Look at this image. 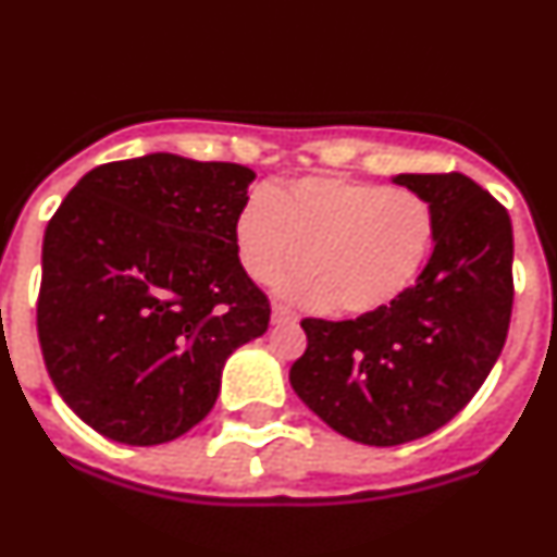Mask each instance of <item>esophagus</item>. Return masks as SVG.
<instances>
[{
    "label": "esophagus",
    "mask_w": 557,
    "mask_h": 557,
    "mask_svg": "<svg viewBox=\"0 0 557 557\" xmlns=\"http://www.w3.org/2000/svg\"><path fill=\"white\" fill-rule=\"evenodd\" d=\"M290 321H296L294 310L285 308V305H274V310H272V324H290Z\"/></svg>",
    "instance_id": "obj_1"
}]
</instances>
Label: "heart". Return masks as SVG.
Instances as JSON below:
<instances>
[{"mask_svg": "<svg viewBox=\"0 0 557 557\" xmlns=\"http://www.w3.org/2000/svg\"><path fill=\"white\" fill-rule=\"evenodd\" d=\"M434 236V208L423 195L346 175L274 186L249 197L236 216L249 277L274 283L308 263V274L285 280V294L346 315L396 302L423 272Z\"/></svg>", "mask_w": 557, "mask_h": 557, "instance_id": "1", "label": "heart"}]
</instances>
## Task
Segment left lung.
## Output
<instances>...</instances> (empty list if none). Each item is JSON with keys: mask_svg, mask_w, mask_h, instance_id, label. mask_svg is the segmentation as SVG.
Returning <instances> with one entry per match:
<instances>
[{"mask_svg": "<svg viewBox=\"0 0 557 557\" xmlns=\"http://www.w3.org/2000/svg\"><path fill=\"white\" fill-rule=\"evenodd\" d=\"M436 216L434 252L396 302L349 321L305 319L290 387L330 429L389 448L443 429L506 346L513 231L506 208L461 173H404Z\"/></svg>", "mask_w": 557, "mask_h": 557, "instance_id": "obj_1", "label": "left lung"}]
</instances>
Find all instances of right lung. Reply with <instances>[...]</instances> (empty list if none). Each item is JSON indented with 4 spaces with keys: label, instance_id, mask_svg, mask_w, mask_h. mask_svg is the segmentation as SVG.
<instances>
[{
    "label": "right lung",
    "instance_id": "obj_1",
    "mask_svg": "<svg viewBox=\"0 0 557 557\" xmlns=\"http://www.w3.org/2000/svg\"><path fill=\"white\" fill-rule=\"evenodd\" d=\"M255 173L148 153L90 170L49 220L38 341L62 401L123 445L200 423L225 360L269 330V299L238 261Z\"/></svg>",
    "mask_w": 557,
    "mask_h": 557
}]
</instances>
